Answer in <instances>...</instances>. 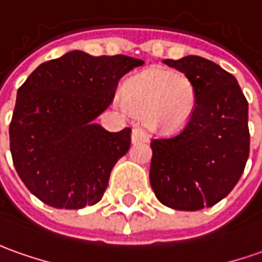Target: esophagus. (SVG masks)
<instances>
[{"mask_svg": "<svg viewBox=\"0 0 262 262\" xmlns=\"http://www.w3.org/2000/svg\"><path fill=\"white\" fill-rule=\"evenodd\" d=\"M149 139L147 136V133H146L142 127H133V130H132V140L133 142H146Z\"/></svg>", "mask_w": 262, "mask_h": 262, "instance_id": "34e87169", "label": "esophagus"}]
</instances>
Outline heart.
<instances>
[{
	"mask_svg": "<svg viewBox=\"0 0 262 262\" xmlns=\"http://www.w3.org/2000/svg\"><path fill=\"white\" fill-rule=\"evenodd\" d=\"M195 101L193 83L179 71L147 69L132 77L123 89L124 107L161 130H175L186 123Z\"/></svg>",
	"mask_w": 262,
	"mask_h": 262,
	"instance_id": "1",
	"label": "heart"
}]
</instances>
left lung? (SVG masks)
<instances>
[{
  "instance_id": "1",
  "label": "left lung",
  "mask_w": 262,
  "mask_h": 262,
  "mask_svg": "<svg viewBox=\"0 0 262 262\" xmlns=\"http://www.w3.org/2000/svg\"><path fill=\"white\" fill-rule=\"evenodd\" d=\"M163 63L191 79L196 101L182 130L152 140L150 185L156 198L172 209L209 208L243 175L250 155L248 101L235 77L204 57Z\"/></svg>"
}]
</instances>
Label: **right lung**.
Here are the masks:
<instances>
[{"label":"right lung","instance_id":"obj_1","mask_svg":"<svg viewBox=\"0 0 262 262\" xmlns=\"http://www.w3.org/2000/svg\"><path fill=\"white\" fill-rule=\"evenodd\" d=\"M145 61L74 50L40 64L17 92L10 149L28 191L60 209L97 204L130 129L108 132L94 119L115 99L119 80Z\"/></svg>","mask_w":262,"mask_h":262}]
</instances>
